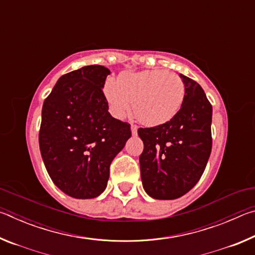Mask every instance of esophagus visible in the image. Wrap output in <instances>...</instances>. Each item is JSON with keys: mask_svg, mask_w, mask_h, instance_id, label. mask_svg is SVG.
I'll return each instance as SVG.
<instances>
[{"mask_svg": "<svg viewBox=\"0 0 255 255\" xmlns=\"http://www.w3.org/2000/svg\"><path fill=\"white\" fill-rule=\"evenodd\" d=\"M130 128H131V133H132V135H137V129H138V127L136 126V125L131 124Z\"/></svg>", "mask_w": 255, "mask_h": 255, "instance_id": "obj_1", "label": "esophagus"}]
</instances>
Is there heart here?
<instances>
[{"label":"heart","instance_id":"obj_1","mask_svg":"<svg viewBox=\"0 0 255 255\" xmlns=\"http://www.w3.org/2000/svg\"><path fill=\"white\" fill-rule=\"evenodd\" d=\"M106 100L111 114L123 119L132 111L138 122L146 126H158L174 117L182 106L184 83L175 73L162 70L126 72L119 81H106Z\"/></svg>","mask_w":255,"mask_h":255}]
</instances>
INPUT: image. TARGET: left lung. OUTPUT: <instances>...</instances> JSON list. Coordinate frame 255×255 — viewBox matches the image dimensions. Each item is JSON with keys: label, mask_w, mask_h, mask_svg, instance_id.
I'll list each match as a JSON object with an SVG mask.
<instances>
[{"label": "left lung", "mask_w": 255, "mask_h": 255, "mask_svg": "<svg viewBox=\"0 0 255 255\" xmlns=\"http://www.w3.org/2000/svg\"><path fill=\"white\" fill-rule=\"evenodd\" d=\"M180 77L185 94L178 114L159 126L138 129L144 143L141 182L154 199L172 200L189 192L201 178L211 152L213 107L196 81Z\"/></svg>", "instance_id": "left-lung-1"}]
</instances>
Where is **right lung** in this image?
Segmentation results:
<instances>
[{
	"label": "right lung",
	"mask_w": 255,
	"mask_h": 255,
	"mask_svg": "<svg viewBox=\"0 0 255 255\" xmlns=\"http://www.w3.org/2000/svg\"><path fill=\"white\" fill-rule=\"evenodd\" d=\"M109 74L101 65L67 73L42 106V161L56 187L76 199L105 191L112 159L131 136L130 125L108 111L102 89Z\"/></svg>",
	"instance_id": "1"
}]
</instances>
